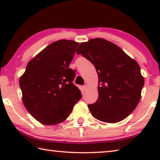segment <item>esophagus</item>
<instances>
[{"label":"esophagus","instance_id":"34e87169","mask_svg":"<svg viewBox=\"0 0 160 160\" xmlns=\"http://www.w3.org/2000/svg\"><path fill=\"white\" fill-rule=\"evenodd\" d=\"M83 90H84V91H86L87 90H88V85H84L83 86Z\"/></svg>","mask_w":160,"mask_h":160}]
</instances>
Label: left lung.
Wrapping results in <instances>:
<instances>
[{
  "label": "left lung",
  "mask_w": 160,
  "mask_h": 160,
  "mask_svg": "<svg viewBox=\"0 0 160 160\" xmlns=\"http://www.w3.org/2000/svg\"><path fill=\"white\" fill-rule=\"evenodd\" d=\"M76 53L90 61L98 74V99L88 105L93 117L111 123L128 117L138 104L145 83L138 63L102 38L81 43Z\"/></svg>",
  "instance_id": "1"
}]
</instances>
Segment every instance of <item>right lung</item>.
I'll return each mask as SVG.
<instances>
[{
	"label": "right lung",
	"instance_id": "1",
	"mask_svg": "<svg viewBox=\"0 0 160 160\" xmlns=\"http://www.w3.org/2000/svg\"><path fill=\"white\" fill-rule=\"evenodd\" d=\"M78 45L66 39L51 43L29 61L20 78L24 105L44 125L63 122L82 97L69 68Z\"/></svg>",
	"mask_w": 160,
	"mask_h": 160
}]
</instances>
